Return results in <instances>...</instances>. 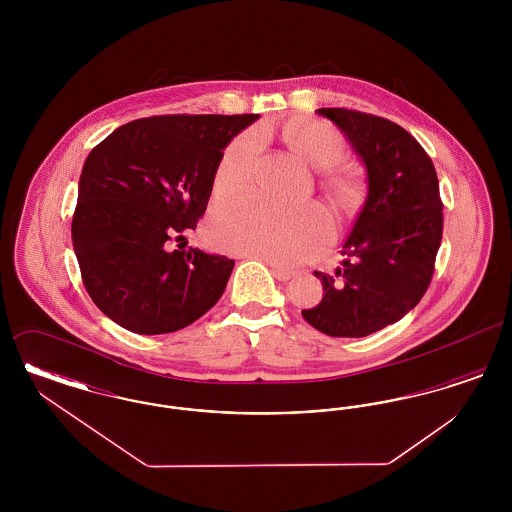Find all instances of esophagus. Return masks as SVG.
<instances>
[{"label": "esophagus", "mask_w": 512, "mask_h": 512, "mask_svg": "<svg viewBox=\"0 0 512 512\" xmlns=\"http://www.w3.org/2000/svg\"><path fill=\"white\" fill-rule=\"evenodd\" d=\"M247 257V255H245ZM268 265H270V268H272V274L278 278V280H282V282H288L290 278H293V270H290V268H284L280 267V265H276V263H272V261H267Z\"/></svg>", "instance_id": "34e87169"}]
</instances>
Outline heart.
Instances as JSON below:
<instances>
[{"mask_svg":"<svg viewBox=\"0 0 512 512\" xmlns=\"http://www.w3.org/2000/svg\"><path fill=\"white\" fill-rule=\"evenodd\" d=\"M284 142L313 169L330 171L345 157L347 142L340 130L322 121L288 126L280 132ZM263 151V138L255 130L238 134L220 153L215 169V192L222 199L249 190ZM326 190L343 215H351L363 199V180L351 169L330 172ZM215 244L234 251L293 265L318 253L332 236V222L317 207L297 213L282 211L259 199H245L224 211L211 230Z\"/></svg>","mask_w":512,"mask_h":512,"instance_id":"obj_1","label":"heart"}]
</instances>
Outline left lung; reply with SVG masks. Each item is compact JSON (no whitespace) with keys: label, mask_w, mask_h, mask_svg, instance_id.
<instances>
[{"label":"left lung","mask_w":512,"mask_h":512,"mask_svg":"<svg viewBox=\"0 0 512 512\" xmlns=\"http://www.w3.org/2000/svg\"><path fill=\"white\" fill-rule=\"evenodd\" d=\"M365 161L368 195L341 244L343 265L301 311L332 338H365L401 320L428 290L443 234V203L430 155L399 124L345 107L318 109Z\"/></svg>","instance_id":"1"}]
</instances>
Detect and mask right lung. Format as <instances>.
<instances>
[{
	"mask_svg": "<svg viewBox=\"0 0 512 512\" xmlns=\"http://www.w3.org/2000/svg\"><path fill=\"white\" fill-rule=\"evenodd\" d=\"M259 115H159L119 126L88 155L74 209V253L99 311L157 336L203 317L234 261L174 249L203 217L222 149Z\"/></svg>",
	"mask_w": 512,
	"mask_h": 512,
	"instance_id": "right-lung-1",
	"label": "right lung"
}]
</instances>
